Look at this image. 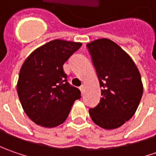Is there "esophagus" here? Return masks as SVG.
<instances>
[{"instance_id": "obj_1", "label": "esophagus", "mask_w": 156, "mask_h": 156, "mask_svg": "<svg viewBox=\"0 0 156 156\" xmlns=\"http://www.w3.org/2000/svg\"><path fill=\"white\" fill-rule=\"evenodd\" d=\"M79 89L81 90V94H83V92H84V89H85V87H84V86H81V87H79Z\"/></svg>"}]
</instances>
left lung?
<instances>
[{"label":"left lung","mask_w":156,"mask_h":156,"mask_svg":"<svg viewBox=\"0 0 156 156\" xmlns=\"http://www.w3.org/2000/svg\"><path fill=\"white\" fill-rule=\"evenodd\" d=\"M96 70L102 97L89 115L94 122L105 129L122 126L135 115L141 101L143 85L134 61L109 39L87 44Z\"/></svg>","instance_id":"1"}]
</instances>
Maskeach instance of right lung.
<instances>
[{"label":"right lung","mask_w":156,"mask_h":156,"mask_svg":"<svg viewBox=\"0 0 156 156\" xmlns=\"http://www.w3.org/2000/svg\"><path fill=\"white\" fill-rule=\"evenodd\" d=\"M81 42L53 40L34 50L21 66L17 93L22 108L30 120L45 128L63 123L76 100L78 88L67 81L63 64Z\"/></svg>","instance_id":"right-lung-1"}]
</instances>
